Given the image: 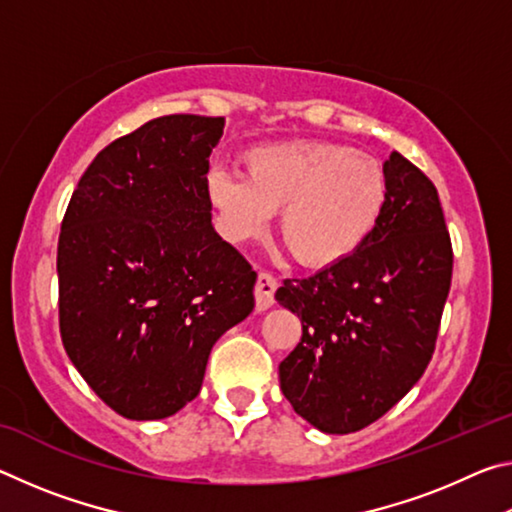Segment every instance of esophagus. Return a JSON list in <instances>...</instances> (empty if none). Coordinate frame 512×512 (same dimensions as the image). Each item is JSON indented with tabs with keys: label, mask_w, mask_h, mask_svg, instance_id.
Here are the masks:
<instances>
[{
	"label": "esophagus",
	"mask_w": 512,
	"mask_h": 512,
	"mask_svg": "<svg viewBox=\"0 0 512 512\" xmlns=\"http://www.w3.org/2000/svg\"><path fill=\"white\" fill-rule=\"evenodd\" d=\"M275 289H277V282L273 275H268V273L257 275V282H255V309L257 311H266L268 307H273Z\"/></svg>",
	"instance_id": "esophagus-1"
}]
</instances>
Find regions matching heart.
<instances>
[{"mask_svg":"<svg viewBox=\"0 0 512 512\" xmlns=\"http://www.w3.org/2000/svg\"><path fill=\"white\" fill-rule=\"evenodd\" d=\"M244 176L212 169L205 196L223 237L262 235L280 212L277 235L300 266L332 268L366 244L386 212L391 185L384 162L352 146L289 140L241 155Z\"/></svg>","mask_w":512,"mask_h":512,"instance_id":"b5f03b06","label":"heart"}]
</instances>
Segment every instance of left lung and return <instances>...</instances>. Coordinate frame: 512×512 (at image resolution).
<instances>
[{"instance_id":"left-lung-1","label":"left lung","mask_w":512,"mask_h":512,"mask_svg":"<svg viewBox=\"0 0 512 512\" xmlns=\"http://www.w3.org/2000/svg\"><path fill=\"white\" fill-rule=\"evenodd\" d=\"M386 212L357 253L275 298L298 314L300 343L280 363L293 411L325 433L379 420L411 391L436 350L452 284V239L436 187L397 151Z\"/></svg>"}]
</instances>
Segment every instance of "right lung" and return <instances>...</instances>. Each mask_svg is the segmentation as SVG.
Segmentation results:
<instances>
[{
	"label": "right lung",
	"mask_w": 512,
	"mask_h": 512,
	"mask_svg": "<svg viewBox=\"0 0 512 512\" xmlns=\"http://www.w3.org/2000/svg\"><path fill=\"white\" fill-rule=\"evenodd\" d=\"M221 135L223 117L146 121L92 160L60 223V339L128 420L192 402L212 345L255 307L257 273L216 235L205 196Z\"/></svg>",
	"instance_id": "add662e5"
}]
</instances>
